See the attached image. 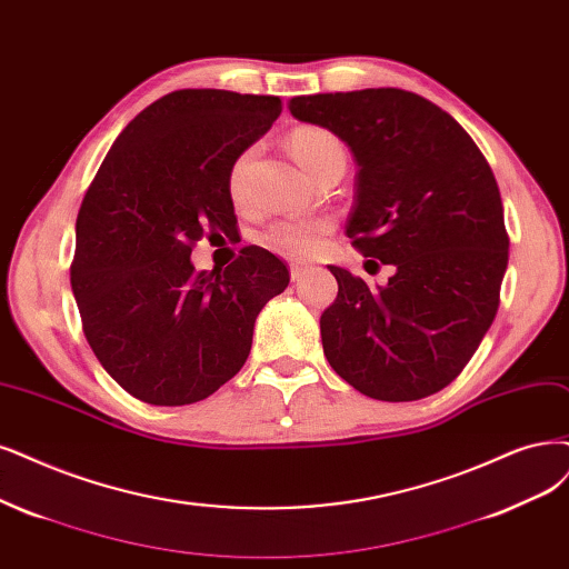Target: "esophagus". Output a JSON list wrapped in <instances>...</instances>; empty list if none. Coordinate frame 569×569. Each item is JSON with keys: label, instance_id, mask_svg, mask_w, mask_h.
I'll return each instance as SVG.
<instances>
[{"label": "esophagus", "instance_id": "obj_1", "mask_svg": "<svg viewBox=\"0 0 569 569\" xmlns=\"http://www.w3.org/2000/svg\"><path fill=\"white\" fill-rule=\"evenodd\" d=\"M309 269H311L309 264L292 262V264H290V279H292V281H302V279H305V273H307Z\"/></svg>", "mask_w": 569, "mask_h": 569}]
</instances>
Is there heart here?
Listing matches in <instances>:
<instances>
[{
	"instance_id": "1",
	"label": "heart",
	"mask_w": 569,
	"mask_h": 569,
	"mask_svg": "<svg viewBox=\"0 0 569 569\" xmlns=\"http://www.w3.org/2000/svg\"><path fill=\"white\" fill-rule=\"evenodd\" d=\"M288 150L296 157V161L305 168L307 173L317 176L323 171L326 166L342 161L347 163V150L342 140L330 133L321 126H300V129L288 136ZM252 161V150H246L231 163L229 171V194L234 201L243 199V187H246V173ZM332 222L328 218L319 216H296V218H281L273 220L262 231V246L279 252L286 258H309L317 252L323 243V237L330 234Z\"/></svg>"
}]
</instances>
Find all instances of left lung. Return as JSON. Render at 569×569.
Masks as SVG:
<instances>
[{
  "label": "left lung",
  "instance_id": "left-lung-1",
  "mask_svg": "<svg viewBox=\"0 0 569 569\" xmlns=\"http://www.w3.org/2000/svg\"><path fill=\"white\" fill-rule=\"evenodd\" d=\"M288 108L347 142L359 166L347 237L396 269L370 288L328 267L338 279L321 313L328 363L377 401L440 391L492 326L509 264L490 163L448 112L403 89L298 96Z\"/></svg>",
  "mask_w": 569,
  "mask_h": 569
}]
</instances>
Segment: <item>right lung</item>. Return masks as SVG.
<instances>
[{"label":"right lung","mask_w":569,"mask_h":569,"mask_svg":"<svg viewBox=\"0 0 569 569\" xmlns=\"http://www.w3.org/2000/svg\"><path fill=\"white\" fill-rule=\"evenodd\" d=\"M279 114L277 96L168 93L119 133L81 201L70 283L83 335L138 401L189 406L216 393L243 368L258 313L290 281L260 246L224 269L189 260L201 237L237 231L231 163Z\"/></svg>","instance_id":"1"}]
</instances>
